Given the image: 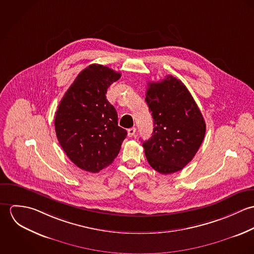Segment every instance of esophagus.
Wrapping results in <instances>:
<instances>
[{"label": "esophagus", "instance_id": "34e87169", "mask_svg": "<svg viewBox=\"0 0 254 254\" xmlns=\"http://www.w3.org/2000/svg\"><path fill=\"white\" fill-rule=\"evenodd\" d=\"M128 136L129 137H133L135 134H136V128L135 127H133V128H130V129H128Z\"/></svg>", "mask_w": 254, "mask_h": 254}]
</instances>
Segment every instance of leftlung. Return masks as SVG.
Listing matches in <instances>:
<instances>
[{
    "label": "left lung",
    "mask_w": 254,
    "mask_h": 254,
    "mask_svg": "<svg viewBox=\"0 0 254 254\" xmlns=\"http://www.w3.org/2000/svg\"><path fill=\"white\" fill-rule=\"evenodd\" d=\"M145 102L153 118V132L144 142L149 165L161 174L182 170L195 155L206 125L187 87L168 75L147 84Z\"/></svg>",
    "instance_id": "obj_1"
}]
</instances>
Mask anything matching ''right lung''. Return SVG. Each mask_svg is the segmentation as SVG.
Returning <instances> with one entry per match:
<instances>
[{"label": "right lung", "instance_id": "obj_1", "mask_svg": "<svg viewBox=\"0 0 254 254\" xmlns=\"http://www.w3.org/2000/svg\"><path fill=\"white\" fill-rule=\"evenodd\" d=\"M120 77L108 66L91 64L78 74L58 107L55 128L60 145L85 171L98 173L108 167L127 136L106 97Z\"/></svg>", "mask_w": 254, "mask_h": 254}]
</instances>
